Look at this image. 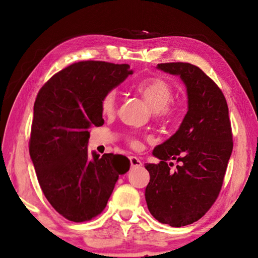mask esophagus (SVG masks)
<instances>
[{
    "instance_id": "obj_1",
    "label": "esophagus",
    "mask_w": 258,
    "mask_h": 258,
    "mask_svg": "<svg viewBox=\"0 0 258 258\" xmlns=\"http://www.w3.org/2000/svg\"><path fill=\"white\" fill-rule=\"evenodd\" d=\"M130 162H131V165H132V167H141L142 166V162L135 156H130Z\"/></svg>"
}]
</instances>
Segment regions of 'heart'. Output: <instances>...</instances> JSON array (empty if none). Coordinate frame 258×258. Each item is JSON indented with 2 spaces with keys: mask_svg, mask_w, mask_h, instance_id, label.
Masks as SVG:
<instances>
[{
  "mask_svg": "<svg viewBox=\"0 0 258 258\" xmlns=\"http://www.w3.org/2000/svg\"><path fill=\"white\" fill-rule=\"evenodd\" d=\"M135 91L149 104L157 117H168L172 114L171 101L173 90L165 80L160 78L149 79L139 82L135 85ZM117 106L116 91H108L101 100V111L104 115H112ZM131 146L140 149L141 143L136 140L130 141Z\"/></svg>",
  "mask_w": 258,
  "mask_h": 258,
  "instance_id": "b5f03b06",
  "label": "heart"
}]
</instances>
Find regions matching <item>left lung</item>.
<instances>
[{
	"label": "left lung",
	"mask_w": 258,
	"mask_h": 258,
	"mask_svg": "<svg viewBox=\"0 0 258 258\" xmlns=\"http://www.w3.org/2000/svg\"><path fill=\"white\" fill-rule=\"evenodd\" d=\"M157 69L183 81L188 109L176 133L153 151L161 162L145 165V200L158 222L180 227L204 216L220 194L233 151L232 127L225 96L200 68L177 62ZM168 160L180 163L174 171Z\"/></svg>",
	"instance_id": "left-lung-1"
}]
</instances>
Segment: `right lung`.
Returning a JSON list of instances; mask_svg holds the SVG:
<instances>
[{
    "mask_svg": "<svg viewBox=\"0 0 258 258\" xmlns=\"http://www.w3.org/2000/svg\"><path fill=\"white\" fill-rule=\"evenodd\" d=\"M133 74L127 64L74 63L53 75L38 92L30 155L46 200L69 221H90L105 208L130 160L87 150L90 128L102 126L101 100Z\"/></svg>",
    "mask_w": 258,
    "mask_h": 258,
    "instance_id": "obj_1",
    "label": "right lung"
}]
</instances>
